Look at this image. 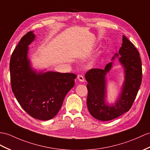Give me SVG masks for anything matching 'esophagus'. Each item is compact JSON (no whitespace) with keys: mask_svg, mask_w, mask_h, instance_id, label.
<instances>
[{"mask_svg":"<svg viewBox=\"0 0 150 150\" xmlns=\"http://www.w3.org/2000/svg\"><path fill=\"white\" fill-rule=\"evenodd\" d=\"M78 79L80 81H84V80H85V79H84L83 76L82 74L78 75Z\"/></svg>","mask_w":150,"mask_h":150,"instance_id":"1","label":"esophagus"}]
</instances>
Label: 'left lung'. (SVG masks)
Instances as JSON below:
<instances>
[{
    "label": "left lung",
    "instance_id": "8db88e82",
    "mask_svg": "<svg viewBox=\"0 0 150 150\" xmlns=\"http://www.w3.org/2000/svg\"><path fill=\"white\" fill-rule=\"evenodd\" d=\"M120 61L125 67V81L118 100L115 105L108 106L105 103V79L112 62L104 69H91L87 71L85 78L88 82L86 104L90 113L95 118L109 121L129 111L142 82V64L139 53L132 42L123 35L122 47L119 50ZM118 56L116 53L115 57ZM115 57L112 58V59Z\"/></svg>",
    "mask_w": 150,
    "mask_h": 150
}]
</instances>
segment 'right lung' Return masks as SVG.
<instances>
[{"mask_svg": "<svg viewBox=\"0 0 150 150\" xmlns=\"http://www.w3.org/2000/svg\"><path fill=\"white\" fill-rule=\"evenodd\" d=\"M35 38L28 32L21 38L10 59L12 91L18 103L32 117L48 120L60 111L64 98L74 85L73 73L47 72L37 74L27 58L28 45Z\"/></svg>", "mask_w": 150, "mask_h": 150, "instance_id": "obj_1", "label": "right lung"}]
</instances>
